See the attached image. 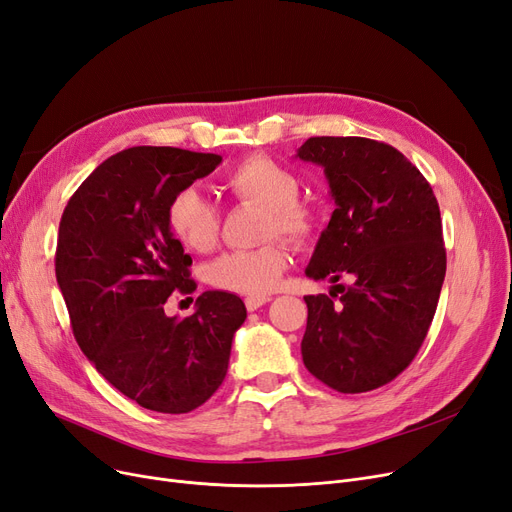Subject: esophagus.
Segmentation results:
<instances>
[{
	"label": "esophagus",
	"instance_id": "1",
	"mask_svg": "<svg viewBox=\"0 0 512 512\" xmlns=\"http://www.w3.org/2000/svg\"><path fill=\"white\" fill-rule=\"evenodd\" d=\"M271 300H273L271 296H248V298H245V309L256 311V309H260L262 304H267Z\"/></svg>",
	"mask_w": 512,
	"mask_h": 512
}]
</instances>
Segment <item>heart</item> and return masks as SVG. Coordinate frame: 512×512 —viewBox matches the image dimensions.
<instances>
[{"label":"heart","mask_w":512,"mask_h":512,"mask_svg":"<svg viewBox=\"0 0 512 512\" xmlns=\"http://www.w3.org/2000/svg\"><path fill=\"white\" fill-rule=\"evenodd\" d=\"M224 191L264 210L262 237L309 241L317 231V212L298 197V176L269 155H250L224 176ZM168 224L174 237L193 252H208L218 239L220 216L193 187L180 189L168 203ZM290 252L281 243H267L250 252H229L212 262L210 281L220 290L260 296L275 290Z\"/></svg>","instance_id":"b5f03b06"}]
</instances>
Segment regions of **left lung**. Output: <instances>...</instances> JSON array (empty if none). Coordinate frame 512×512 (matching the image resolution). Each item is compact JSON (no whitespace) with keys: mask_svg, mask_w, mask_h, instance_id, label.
I'll use <instances>...</instances> for the list:
<instances>
[{"mask_svg":"<svg viewBox=\"0 0 512 512\" xmlns=\"http://www.w3.org/2000/svg\"><path fill=\"white\" fill-rule=\"evenodd\" d=\"M296 157L323 168L336 210L306 277L302 361L338 393H365L412 363L437 311L445 248L437 197L403 153L361 136H313ZM351 274L343 288L337 279Z\"/></svg>","mask_w":512,"mask_h":512,"instance_id":"obj_1","label":"left lung"}]
</instances>
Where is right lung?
Wrapping results in <instances>:
<instances>
[{
  "label": "right lung",
  "instance_id": "1",
  "mask_svg": "<svg viewBox=\"0 0 512 512\" xmlns=\"http://www.w3.org/2000/svg\"><path fill=\"white\" fill-rule=\"evenodd\" d=\"M220 161L174 147L126 149L81 182L60 218L56 281L79 349L153 412L187 414L218 391L248 315L239 296L218 290L203 292L185 319L163 311L174 290L197 288L168 203Z\"/></svg>",
  "mask_w": 512,
  "mask_h": 512
}]
</instances>
